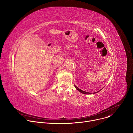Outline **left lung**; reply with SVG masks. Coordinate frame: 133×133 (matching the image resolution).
Wrapping results in <instances>:
<instances>
[{
    "mask_svg": "<svg viewBox=\"0 0 133 133\" xmlns=\"http://www.w3.org/2000/svg\"><path fill=\"white\" fill-rule=\"evenodd\" d=\"M74 86H75V87L76 89L77 90H78L79 91H80L81 92H82V93H83V94H91V93H90V92H86V91H83V90H81V89H79V88H78L77 86H76L75 85H74ZM99 91H100V90H99ZM99 91H97V92H93V94H95V93H97V92H99Z\"/></svg>",
    "mask_w": 133,
    "mask_h": 133,
    "instance_id": "1",
    "label": "left lung"
}]
</instances>
